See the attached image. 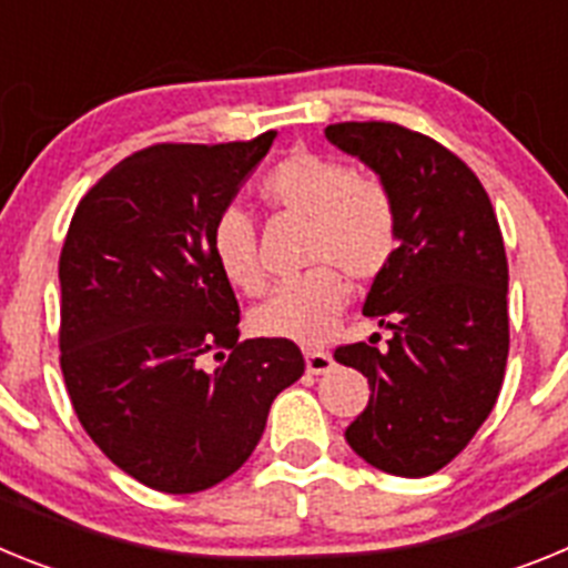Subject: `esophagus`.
<instances>
[{
  "mask_svg": "<svg viewBox=\"0 0 568 568\" xmlns=\"http://www.w3.org/2000/svg\"><path fill=\"white\" fill-rule=\"evenodd\" d=\"M304 358H307V373H313V375L329 373L335 364L333 355L324 353V349H307V353H304Z\"/></svg>",
  "mask_w": 568,
  "mask_h": 568,
  "instance_id": "1",
  "label": "esophagus"
}]
</instances>
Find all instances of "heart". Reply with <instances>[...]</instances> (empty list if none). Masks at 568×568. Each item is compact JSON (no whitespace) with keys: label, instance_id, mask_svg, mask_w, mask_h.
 I'll use <instances>...</instances> for the list:
<instances>
[{"label":"heart","instance_id":"b5f03b06","mask_svg":"<svg viewBox=\"0 0 568 568\" xmlns=\"http://www.w3.org/2000/svg\"><path fill=\"white\" fill-rule=\"evenodd\" d=\"M261 202L275 213L301 215L304 264L253 313V327L270 338L318 344L344 313L346 278L373 281L398 250V204L384 179L349 170L341 159L293 150L264 173ZM215 267L235 290L261 295L267 287L255 230L244 213H224L213 227Z\"/></svg>","mask_w":568,"mask_h":568}]
</instances>
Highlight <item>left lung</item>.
I'll list each match as a JSON object with an SVG mask.
<instances>
[{"mask_svg": "<svg viewBox=\"0 0 568 568\" xmlns=\"http://www.w3.org/2000/svg\"><path fill=\"white\" fill-rule=\"evenodd\" d=\"M324 133L398 204L400 244L364 304L393 338L384 349L381 335L335 349L373 389L346 444L375 469L424 478L464 453L504 384L509 267L498 215L466 162L418 130L338 122Z\"/></svg>", "mask_w": 568, "mask_h": 568, "instance_id": "1", "label": "left lung"}]
</instances>
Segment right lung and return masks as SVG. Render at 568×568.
<instances>
[{"instance_id":"1","label":"right lung","mask_w":568,"mask_h":568,"mask_svg":"<svg viewBox=\"0 0 568 568\" xmlns=\"http://www.w3.org/2000/svg\"><path fill=\"white\" fill-rule=\"evenodd\" d=\"M153 144L84 193L59 255V364L84 433L150 489L190 495L253 455L275 395L304 375L287 338L239 341L213 227L273 148ZM210 354L215 371H204Z\"/></svg>"}]
</instances>
